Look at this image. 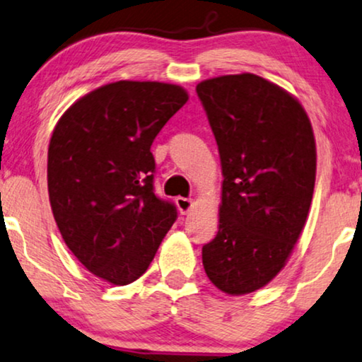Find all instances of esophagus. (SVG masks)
<instances>
[{"instance_id":"obj_1","label":"esophagus","mask_w":362,"mask_h":362,"mask_svg":"<svg viewBox=\"0 0 362 362\" xmlns=\"http://www.w3.org/2000/svg\"><path fill=\"white\" fill-rule=\"evenodd\" d=\"M176 206L177 209H180L181 214H187L192 209V206H194V202L192 199H187V197H176Z\"/></svg>"}]
</instances>
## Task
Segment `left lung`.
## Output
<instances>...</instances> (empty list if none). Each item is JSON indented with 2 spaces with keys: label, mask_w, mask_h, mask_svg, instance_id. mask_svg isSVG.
I'll use <instances>...</instances> for the list:
<instances>
[{
  "label": "left lung",
  "mask_w": 362,
  "mask_h": 362,
  "mask_svg": "<svg viewBox=\"0 0 362 362\" xmlns=\"http://www.w3.org/2000/svg\"><path fill=\"white\" fill-rule=\"evenodd\" d=\"M219 148V230L202 247L206 275L227 295H247L284 269L313 199L316 145L305 108L255 74L196 86Z\"/></svg>",
  "instance_id": "obj_1"
}]
</instances>
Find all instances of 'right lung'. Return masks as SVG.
<instances>
[{
	"instance_id": "right-lung-1",
	"label": "right lung",
	"mask_w": 362,
	"mask_h": 362,
	"mask_svg": "<svg viewBox=\"0 0 362 362\" xmlns=\"http://www.w3.org/2000/svg\"><path fill=\"white\" fill-rule=\"evenodd\" d=\"M187 92L118 81L78 98L47 150L49 202L66 245L98 279L128 285L145 274L177 212L153 191L150 148Z\"/></svg>"
}]
</instances>
